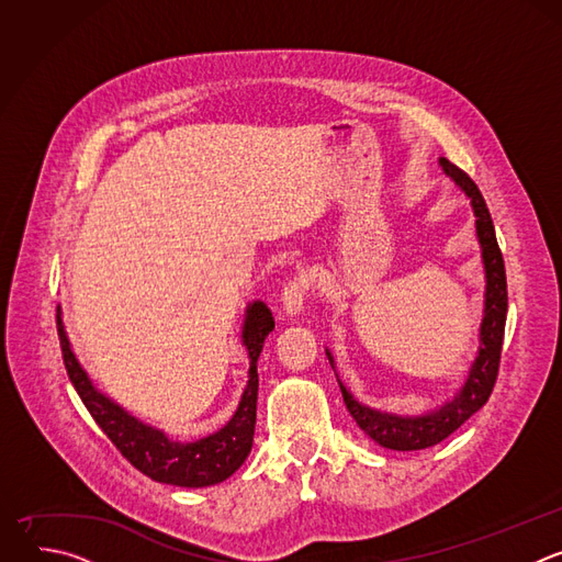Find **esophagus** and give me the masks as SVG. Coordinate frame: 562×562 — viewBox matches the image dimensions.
<instances>
[{"label":"esophagus","instance_id":"esophagus-1","mask_svg":"<svg viewBox=\"0 0 562 562\" xmlns=\"http://www.w3.org/2000/svg\"><path fill=\"white\" fill-rule=\"evenodd\" d=\"M306 289H308V284H306V280H302V278H295V280H291V282L284 286L280 302H282V308H284L286 315H297V313L304 308Z\"/></svg>","mask_w":562,"mask_h":562}]
</instances>
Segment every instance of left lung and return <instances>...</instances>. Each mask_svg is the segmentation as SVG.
<instances>
[{
    "mask_svg": "<svg viewBox=\"0 0 562 562\" xmlns=\"http://www.w3.org/2000/svg\"><path fill=\"white\" fill-rule=\"evenodd\" d=\"M438 165L442 173L469 198V204L475 215V235L480 245V256H483V269H485V308H483V323H480V347L475 353V360L469 367V373L462 382V386L436 409H429L418 416H400L391 412L373 409L347 389V384L338 378L345 405L358 427L380 447L393 449V451H418L429 449L445 438H449L464 420H469L477 409L490 400L498 364H501V351H503V336H505V319H507V276H505V262L503 254L498 249V239L494 231V222L490 215V209L480 195L473 180L460 171L456 165H451L447 157H440ZM327 358L336 371V360L329 349ZM338 375V373H336Z\"/></svg>",
    "mask_w": 562,
    "mask_h": 562,
    "instance_id": "1",
    "label": "left lung"
}]
</instances>
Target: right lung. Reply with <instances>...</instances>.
<instances>
[{
	"label": "right lung",
	"instance_id": "obj_1",
	"mask_svg": "<svg viewBox=\"0 0 562 562\" xmlns=\"http://www.w3.org/2000/svg\"><path fill=\"white\" fill-rule=\"evenodd\" d=\"M276 329L271 308L262 300L247 304L243 323V345L249 356V380L239 395L237 409L231 420L217 431L182 442L169 438L162 429L146 425L144 420L128 414L113 397L102 393L87 369L79 364L66 327L61 323V306H57V331L64 353V364L75 391L82 397L85 407L120 453L144 475L157 483L176 487H211L224 483L233 475L254 447L256 431V407H258V358L262 353L267 336Z\"/></svg>",
	"mask_w": 562,
	"mask_h": 562
}]
</instances>
